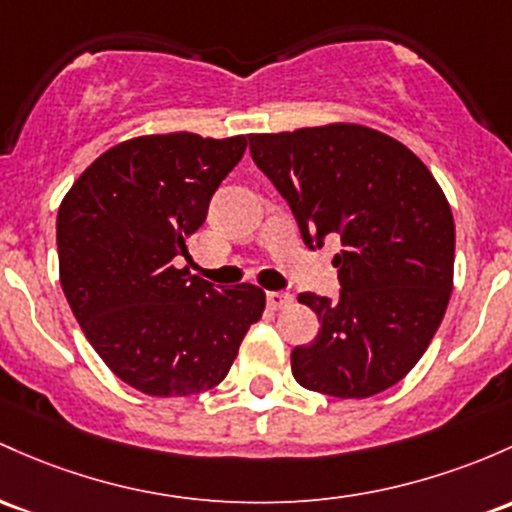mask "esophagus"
Segmentation results:
<instances>
[{
	"instance_id": "34e87169",
	"label": "esophagus",
	"mask_w": 512,
	"mask_h": 512,
	"mask_svg": "<svg viewBox=\"0 0 512 512\" xmlns=\"http://www.w3.org/2000/svg\"><path fill=\"white\" fill-rule=\"evenodd\" d=\"M294 303V296L286 294V291H267V306L272 311H279V308H286Z\"/></svg>"
}]
</instances>
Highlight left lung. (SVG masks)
Returning a JSON list of instances; mask_svg holds the SVG:
<instances>
[{"label": "left lung", "mask_w": 512, "mask_h": 512, "mask_svg": "<svg viewBox=\"0 0 512 512\" xmlns=\"http://www.w3.org/2000/svg\"><path fill=\"white\" fill-rule=\"evenodd\" d=\"M255 165L294 211L311 250L340 238V299L303 291L320 330L294 347L303 389L369 398L423 357L452 294L454 218L403 143L357 123L247 136Z\"/></svg>", "instance_id": "left-lung-1"}]
</instances>
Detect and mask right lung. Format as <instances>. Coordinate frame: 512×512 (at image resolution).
I'll return each instance as SVG.
<instances>
[{
    "instance_id": "obj_1",
    "label": "right lung",
    "mask_w": 512,
    "mask_h": 512,
    "mask_svg": "<svg viewBox=\"0 0 512 512\" xmlns=\"http://www.w3.org/2000/svg\"><path fill=\"white\" fill-rule=\"evenodd\" d=\"M245 148V136L126 140L99 155L60 204L65 299L106 367L148 396L221 384L265 311L255 284L218 289L174 265Z\"/></svg>"
}]
</instances>
